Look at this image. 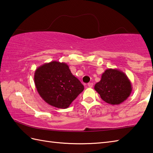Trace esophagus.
Segmentation results:
<instances>
[{
    "label": "esophagus",
    "mask_w": 153,
    "mask_h": 153,
    "mask_svg": "<svg viewBox=\"0 0 153 153\" xmlns=\"http://www.w3.org/2000/svg\"><path fill=\"white\" fill-rule=\"evenodd\" d=\"M93 85V83H89V84H88V86L89 88H92Z\"/></svg>",
    "instance_id": "1"
}]
</instances>
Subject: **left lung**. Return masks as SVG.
<instances>
[{
  "label": "left lung",
  "mask_w": 153,
  "mask_h": 153,
  "mask_svg": "<svg viewBox=\"0 0 153 153\" xmlns=\"http://www.w3.org/2000/svg\"><path fill=\"white\" fill-rule=\"evenodd\" d=\"M94 89L104 102L111 105H118L128 98L132 87L128 77L118 69H107L96 83Z\"/></svg>",
  "instance_id": "obj_1"
}]
</instances>
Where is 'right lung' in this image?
Instances as JSON below:
<instances>
[{"instance_id":"add662e5","label":"right lung","mask_w":153,"mask_h":153,"mask_svg":"<svg viewBox=\"0 0 153 153\" xmlns=\"http://www.w3.org/2000/svg\"><path fill=\"white\" fill-rule=\"evenodd\" d=\"M35 85L39 94L49 105L68 108L84 87L71 74L68 65L53 61L41 65L35 71Z\"/></svg>"}]
</instances>
